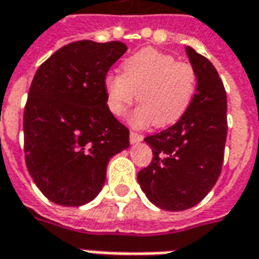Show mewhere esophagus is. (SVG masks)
<instances>
[{"instance_id": "esophagus-1", "label": "esophagus", "mask_w": 259, "mask_h": 259, "mask_svg": "<svg viewBox=\"0 0 259 259\" xmlns=\"http://www.w3.org/2000/svg\"><path fill=\"white\" fill-rule=\"evenodd\" d=\"M143 141V136L136 133V132H130V143L132 144H136V143H140Z\"/></svg>"}]
</instances>
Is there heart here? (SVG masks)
<instances>
[{
	"instance_id": "obj_1",
	"label": "heart",
	"mask_w": 259,
	"mask_h": 259,
	"mask_svg": "<svg viewBox=\"0 0 259 259\" xmlns=\"http://www.w3.org/2000/svg\"><path fill=\"white\" fill-rule=\"evenodd\" d=\"M120 72L104 79L107 105L113 115L122 116L137 96L141 104L129 116L133 126H170L183 118L194 100V68L170 54L144 48L124 59Z\"/></svg>"
}]
</instances>
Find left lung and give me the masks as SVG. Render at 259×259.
<instances>
[{"label": "left lung", "instance_id": "obj_1", "mask_svg": "<svg viewBox=\"0 0 259 259\" xmlns=\"http://www.w3.org/2000/svg\"><path fill=\"white\" fill-rule=\"evenodd\" d=\"M186 53L197 73L194 100L174 126L144 139L154 157L137 175L147 198L166 211L189 209L211 191L228 135L226 91L217 69L191 47Z\"/></svg>", "mask_w": 259, "mask_h": 259}]
</instances>
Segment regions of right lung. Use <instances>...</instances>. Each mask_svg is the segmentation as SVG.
I'll return each instance as SVG.
<instances>
[{
    "label": "right lung",
    "mask_w": 259,
    "mask_h": 259,
    "mask_svg": "<svg viewBox=\"0 0 259 259\" xmlns=\"http://www.w3.org/2000/svg\"><path fill=\"white\" fill-rule=\"evenodd\" d=\"M127 47L70 42L37 69L23 115L33 182L58 205L80 206L102 190L109 159L129 147V129L108 109L104 79Z\"/></svg>",
    "instance_id": "add662e5"
}]
</instances>
